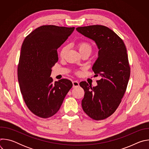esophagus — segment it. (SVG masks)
Returning a JSON list of instances; mask_svg holds the SVG:
<instances>
[{
    "label": "esophagus",
    "instance_id": "1",
    "mask_svg": "<svg viewBox=\"0 0 149 149\" xmlns=\"http://www.w3.org/2000/svg\"><path fill=\"white\" fill-rule=\"evenodd\" d=\"M72 84H73V87H77L79 86V82L78 81H74L72 82Z\"/></svg>",
    "mask_w": 149,
    "mask_h": 149
}]
</instances>
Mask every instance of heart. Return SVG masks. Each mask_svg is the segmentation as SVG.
<instances>
[{
	"mask_svg": "<svg viewBox=\"0 0 149 149\" xmlns=\"http://www.w3.org/2000/svg\"><path fill=\"white\" fill-rule=\"evenodd\" d=\"M78 50L80 52V54H82L84 52H88L89 54H91V51H92V47L91 45L88 43V42H81L78 44ZM67 51V47L65 46L63 47L61 51H60V56L61 57H63L66 53ZM77 74H80V72L79 71L77 72Z\"/></svg>",
	"mask_w": 149,
	"mask_h": 149,
	"instance_id": "heart-1",
	"label": "heart"
}]
</instances>
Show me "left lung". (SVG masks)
Segmentation results:
<instances>
[{"mask_svg": "<svg viewBox=\"0 0 149 149\" xmlns=\"http://www.w3.org/2000/svg\"><path fill=\"white\" fill-rule=\"evenodd\" d=\"M77 31L93 40L99 49L93 66L95 76H100L98 86L86 81L79 86L85 94L81 104L84 111L95 120L110 117L117 110L126 91L130 75L128 55L123 40L111 29L102 25L78 27Z\"/></svg>", "mask_w": 149, "mask_h": 149, "instance_id": "left-lung-1", "label": "left lung"}]
</instances>
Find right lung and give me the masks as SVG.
<instances>
[{"mask_svg": "<svg viewBox=\"0 0 149 149\" xmlns=\"http://www.w3.org/2000/svg\"><path fill=\"white\" fill-rule=\"evenodd\" d=\"M75 28L41 26L24 39L21 48L17 78L21 94L29 110L47 118L59 110L72 82L61 79L53 83L52 67L58 62L57 49Z\"/></svg>", "mask_w": 149, "mask_h": 149, "instance_id": "right-lung-1", "label": "right lung"}]
</instances>
